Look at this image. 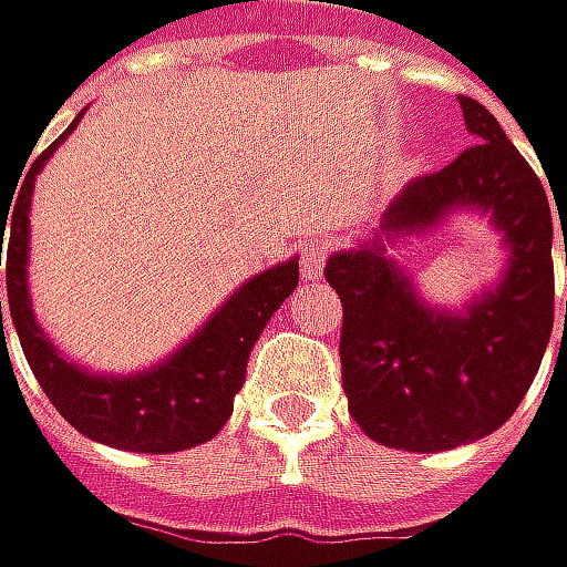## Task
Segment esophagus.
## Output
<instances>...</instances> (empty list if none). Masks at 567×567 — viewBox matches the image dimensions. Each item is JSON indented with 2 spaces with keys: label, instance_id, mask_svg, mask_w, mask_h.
<instances>
[{
  "label": "esophagus",
  "instance_id": "esophagus-1",
  "mask_svg": "<svg viewBox=\"0 0 567 567\" xmlns=\"http://www.w3.org/2000/svg\"><path fill=\"white\" fill-rule=\"evenodd\" d=\"M326 258H329V245L326 241H306L302 251H299V268H302V278L306 281H316L326 268Z\"/></svg>",
  "mask_w": 567,
  "mask_h": 567
}]
</instances>
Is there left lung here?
I'll return each instance as SVG.
<instances>
[{
    "label": "left lung",
    "mask_w": 567,
    "mask_h": 567,
    "mask_svg": "<svg viewBox=\"0 0 567 567\" xmlns=\"http://www.w3.org/2000/svg\"><path fill=\"white\" fill-rule=\"evenodd\" d=\"M462 112L475 145L412 178L385 208L375 238L326 265L342 299L339 359L349 412L372 442L405 452H442L502 429L532 389L555 326V208L495 115L468 95ZM458 204L493 212L513 261L495 293L465 317H442L414 299L384 245Z\"/></svg>",
    "instance_id": "obj_1"
}]
</instances>
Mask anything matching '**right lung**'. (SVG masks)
<instances>
[{
  "mask_svg": "<svg viewBox=\"0 0 567 567\" xmlns=\"http://www.w3.org/2000/svg\"><path fill=\"white\" fill-rule=\"evenodd\" d=\"M59 142H52L25 172L16 208L0 212V241L9 231V248H6L9 316L19 332L22 352L29 359V369L35 372L42 392L59 409V415L72 429H79L82 435L102 445L125 449V452H155V455L202 445L215 439L218 429L228 422L235 392L245 382L248 352L258 342L271 312L296 292L299 261H281L245 281L208 319V326L185 349H178L165 365L128 379L89 375L79 365L65 362L49 346V339L35 326L29 286H25L32 185ZM6 217L13 218L9 226L4 225Z\"/></svg>",
  "mask_w": 567,
  "mask_h": 567,
  "instance_id": "obj_1",
  "label": "right lung"
}]
</instances>
